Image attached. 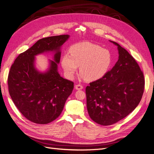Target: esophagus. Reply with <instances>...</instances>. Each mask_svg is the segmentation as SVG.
<instances>
[{
    "label": "esophagus",
    "mask_w": 154,
    "mask_h": 154,
    "mask_svg": "<svg viewBox=\"0 0 154 154\" xmlns=\"http://www.w3.org/2000/svg\"><path fill=\"white\" fill-rule=\"evenodd\" d=\"M75 88L77 90H81V89H83V86H82V85H81V84H77V85H75Z\"/></svg>",
    "instance_id": "34e87169"
}]
</instances>
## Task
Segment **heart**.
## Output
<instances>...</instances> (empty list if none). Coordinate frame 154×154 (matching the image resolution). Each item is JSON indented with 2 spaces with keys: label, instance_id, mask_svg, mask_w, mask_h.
<instances>
[{
  "label": "heart",
  "instance_id": "heart-1",
  "mask_svg": "<svg viewBox=\"0 0 154 154\" xmlns=\"http://www.w3.org/2000/svg\"><path fill=\"white\" fill-rule=\"evenodd\" d=\"M70 52L64 53L61 59V66L69 79L74 78L79 66L81 78L89 81L99 80L106 75L112 63L110 51L91 42L73 45Z\"/></svg>",
  "mask_w": 154,
  "mask_h": 154
}]
</instances>
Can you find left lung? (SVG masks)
Masks as SVG:
<instances>
[{"label":"left lung","instance_id":"8db88e82","mask_svg":"<svg viewBox=\"0 0 154 154\" xmlns=\"http://www.w3.org/2000/svg\"><path fill=\"white\" fill-rule=\"evenodd\" d=\"M119 59L106 75L86 88L87 109L93 121L110 126L131 113L141 101L145 80L137 62L116 42Z\"/></svg>","mask_w":154,"mask_h":154}]
</instances>
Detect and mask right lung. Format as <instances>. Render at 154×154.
<instances>
[{
	"instance_id": "1",
	"label": "right lung",
	"mask_w": 154,
	"mask_h": 154,
	"mask_svg": "<svg viewBox=\"0 0 154 154\" xmlns=\"http://www.w3.org/2000/svg\"><path fill=\"white\" fill-rule=\"evenodd\" d=\"M70 38L61 35L43 38L20 54L11 67L8 76L9 94L25 118L32 122L47 124L58 118L73 89V82L61 77L58 65L61 48ZM52 53L54 60L44 72L35 66V56Z\"/></svg>"
}]
</instances>
